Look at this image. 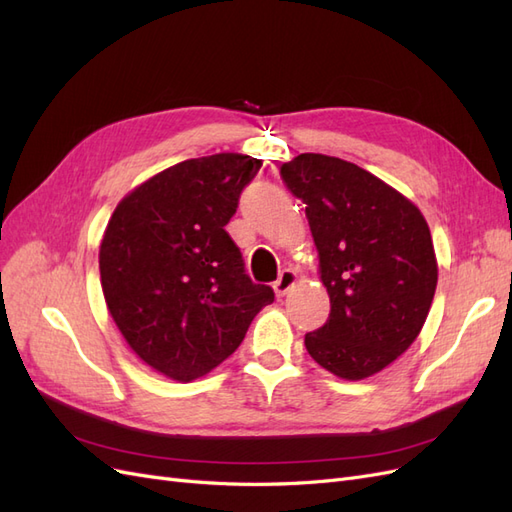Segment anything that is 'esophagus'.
Wrapping results in <instances>:
<instances>
[{
  "label": "esophagus",
  "mask_w": 512,
  "mask_h": 512,
  "mask_svg": "<svg viewBox=\"0 0 512 512\" xmlns=\"http://www.w3.org/2000/svg\"><path fill=\"white\" fill-rule=\"evenodd\" d=\"M298 283V274L294 272V270H283L281 272V276H279V281L274 283V294H276V298H283L287 291L294 287Z\"/></svg>",
  "instance_id": "1"
}]
</instances>
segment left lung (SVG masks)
<instances>
[{
    "label": "left lung",
    "mask_w": 512,
    "mask_h": 512,
    "mask_svg": "<svg viewBox=\"0 0 512 512\" xmlns=\"http://www.w3.org/2000/svg\"><path fill=\"white\" fill-rule=\"evenodd\" d=\"M306 203L330 317L304 337L311 358L347 382L407 352L425 326L437 259L425 216L397 188L337 156L306 152L281 167Z\"/></svg>",
    "instance_id": "obj_1"
}]
</instances>
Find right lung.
<instances>
[{
  "mask_svg": "<svg viewBox=\"0 0 512 512\" xmlns=\"http://www.w3.org/2000/svg\"><path fill=\"white\" fill-rule=\"evenodd\" d=\"M259 167L236 152L184 160L135 186L102 233L100 285L115 326L139 360L175 382L216 369L274 300L244 274L225 231Z\"/></svg>",
  "mask_w": 512,
  "mask_h": 512,
  "instance_id": "1",
  "label": "right lung"
}]
</instances>
